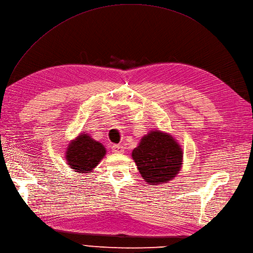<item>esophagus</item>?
Returning <instances> with one entry per match:
<instances>
[{
    "label": "esophagus",
    "instance_id": "1",
    "mask_svg": "<svg viewBox=\"0 0 253 253\" xmlns=\"http://www.w3.org/2000/svg\"><path fill=\"white\" fill-rule=\"evenodd\" d=\"M112 150L115 154H123L124 153V147L121 145H114L112 147Z\"/></svg>",
    "mask_w": 253,
    "mask_h": 253
}]
</instances>
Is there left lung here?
I'll use <instances>...</instances> for the list:
<instances>
[{
    "label": "left lung",
    "mask_w": 253,
    "mask_h": 253,
    "mask_svg": "<svg viewBox=\"0 0 253 253\" xmlns=\"http://www.w3.org/2000/svg\"><path fill=\"white\" fill-rule=\"evenodd\" d=\"M183 149L171 134L152 129L132 151V159L147 184L162 185L177 177L183 166Z\"/></svg>",
    "instance_id": "1"
}]
</instances>
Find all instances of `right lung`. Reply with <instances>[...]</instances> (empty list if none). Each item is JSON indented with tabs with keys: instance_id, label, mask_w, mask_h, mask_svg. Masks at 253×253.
<instances>
[{
	"instance_id": "1",
	"label": "right lung",
	"mask_w": 253,
	"mask_h": 253,
	"mask_svg": "<svg viewBox=\"0 0 253 253\" xmlns=\"http://www.w3.org/2000/svg\"><path fill=\"white\" fill-rule=\"evenodd\" d=\"M105 155L106 149L104 146L93 139L86 132H81L71 139L65 151L67 166L73 171L84 175L93 172Z\"/></svg>"
}]
</instances>
